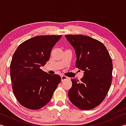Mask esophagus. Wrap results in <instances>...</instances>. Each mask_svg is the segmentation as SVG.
Masks as SVG:
<instances>
[{"label":"esophagus","mask_w":126,"mask_h":126,"mask_svg":"<svg viewBox=\"0 0 126 126\" xmlns=\"http://www.w3.org/2000/svg\"><path fill=\"white\" fill-rule=\"evenodd\" d=\"M68 79V77H67V76H65L64 75H62L61 76V79H62V81H64V80H67Z\"/></svg>","instance_id":"34e87169"}]
</instances>
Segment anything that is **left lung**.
<instances>
[{
	"instance_id": "8db88e82",
	"label": "left lung",
	"mask_w": 126,
	"mask_h": 126,
	"mask_svg": "<svg viewBox=\"0 0 126 126\" xmlns=\"http://www.w3.org/2000/svg\"><path fill=\"white\" fill-rule=\"evenodd\" d=\"M76 51V66L84 72L80 82L71 79L68 98L82 110L99 106L106 97L112 83L113 64L109 53L99 40L83 35H65Z\"/></svg>"
}]
</instances>
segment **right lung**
<instances>
[{"label": "right lung", "mask_w": 126, "mask_h": 126, "mask_svg": "<svg viewBox=\"0 0 126 126\" xmlns=\"http://www.w3.org/2000/svg\"><path fill=\"white\" fill-rule=\"evenodd\" d=\"M60 35H40L23 42L16 48L10 63L14 94L21 105L30 110L46 106L61 81L58 74H49L40 68L49 61Z\"/></svg>", "instance_id": "right-lung-1"}]
</instances>
